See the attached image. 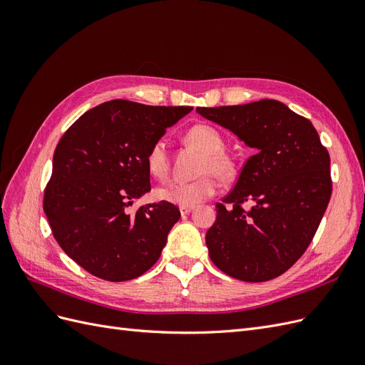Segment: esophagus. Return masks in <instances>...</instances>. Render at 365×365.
Here are the masks:
<instances>
[{
	"label": "esophagus",
	"instance_id": "1",
	"mask_svg": "<svg viewBox=\"0 0 365 365\" xmlns=\"http://www.w3.org/2000/svg\"><path fill=\"white\" fill-rule=\"evenodd\" d=\"M192 210H193V207H189V205H181V207H180V212H181L182 216L189 215V213L192 212Z\"/></svg>",
	"mask_w": 365,
	"mask_h": 365
}]
</instances>
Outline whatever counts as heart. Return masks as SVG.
<instances>
[{"label": "heart", "mask_w": 365, "mask_h": 365, "mask_svg": "<svg viewBox=\"0 0 365 365\" xmlns=\"http://www.w3.org/2000/svg\"><path fill=\"white\" fill-rule=\"evenodd\" d=\"M185 141L202 152V158L197 165V173H202L193 181H169L158 187L155 195L158 200L176 204L193 207L202 202L207 197L213 196L217 190L219 176H228L233 172V163L224 152V138L220 132L205 123H197L185 132ZM148 170L155 178H165L170 169V158L168 146L164 140L152 143L146 153Z\"/></svg>", "instance_id": "b5f03b06"}]
</instances>
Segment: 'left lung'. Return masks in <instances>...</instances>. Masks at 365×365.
<instances>
[{
	"label": "left lung",
	"instance_id": "1",
	"mask_svg": "<svg viewBox=\"0 0 365 365\" xmlns=\"http://www.w3.org/2000/svg\"><path fill=\"white\" fill-rule=\"evenodd\" d=\"M230 129L254 155L205 235L210 259L242 282L279 277L303 256L322 222L330 195V157L307 118L279 101L196 108ZM245 202L250 208L241 207Z\"/></svg>",
	"mask_w": 365,
	"mask_h": 365
}]
</instances>
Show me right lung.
Returning <instances> with one entry per match:
<instances>
[{
    "label": "right lung",
    "mask_w": 365,
    "mask_h": 365,
    "mask_svg": "<svg viewBox=\"0 0 365 365\" xmlns=\"http://www.w3.org/2000/svg\"><path fill=\"white\" fill-rule=\"evenodd\" d=\"M190 106L129 101L98 105L58 143L43 212L54 239L77 264L108 282L140 277L153 267L181 217L170 202L128 207L150 190L146 153Z\"/></svg>",
    "instance_id": "1"
}]
</instances>
